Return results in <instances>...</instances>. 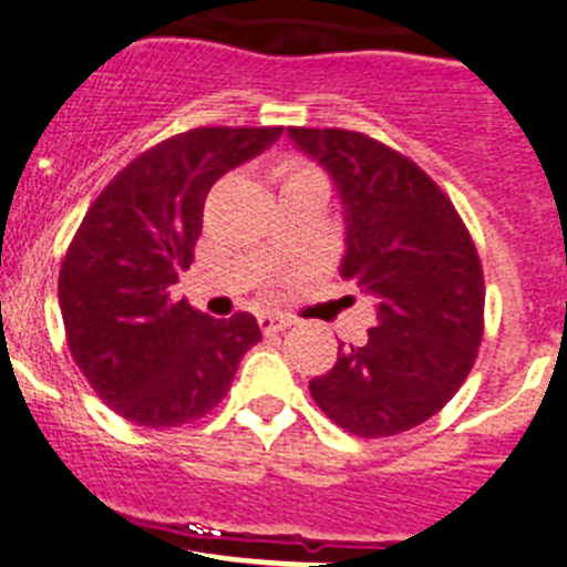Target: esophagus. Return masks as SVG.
<instances>
[{"label":"esophagus","instance_id":"obj_1","mask_svg":"<svg viewBox=\"0 0 567 567\" xmlns=\"http://www.w3.org/2000/svg\"><path fill=\"white\" fill-rule=\"evenodd\" d=\"M290 316L285 313H262L259 316V328H262V333H279V330L290 328Z\"/></svg>","mask_w":567,"mask_h":567}]
</instances>
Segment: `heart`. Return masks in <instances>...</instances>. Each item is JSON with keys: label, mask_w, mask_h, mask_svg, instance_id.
<instances>
[{"label": "heart", "mask_w": 567, "mask_h": 567, "mask_svg": "<svg viewBox=\"0 0 567 567\" xmlns=\"http://www.w3.org/2000/svg\"><path fill=\"white\" fill-rule=\"evenodd\" d=\"M313 177H324V175H321L316 166H310V163L290 161L282 166V188L296 186V183H302V181H313Z\"/></svg>", "instance_id": "b5f03b06"}]
</instances>
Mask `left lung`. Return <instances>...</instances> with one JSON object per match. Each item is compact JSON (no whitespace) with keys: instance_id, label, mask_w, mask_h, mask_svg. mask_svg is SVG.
<instances>
[{"instance_id":"left-lung-1","label":"left lung","mask_w":567,"mask_h":567,"mask_svg":"<svg viewBox=\"0 0 567 567\" xmlns=\"http://www.w3.org/2000/svg\"><path fill=\"white\" fill-rule=\"evenodd\" d=\"M288 135L339 186V274L379 299V324L364 344L339 347L310 395L350 435H401L443 410L477 359L486 285L474 239L443 188L392 146L350 130Z\"/></svg>"}]
</instances>
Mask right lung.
Wrapping results in <instances>:
<instances>
[{
    "label": "right lung",
    "mask_w": 567,
    "mask_h": 567,
    "mask_svg": "<svg viewBox=\"0 0 567 567\" xmlns=\"http://www.w3.org/2000/svg\"><path fill=\"white\" fill-rule=\"evenodd\" d=\"M282 126H197L126 163L90 203L59 271L68 347L95 395L150 430L208 415L231 390L251 313L212 319L172 299L195 259L208 188Z\"/></svg>",
    "instance_id": "obj_1"
}]
</instances>
